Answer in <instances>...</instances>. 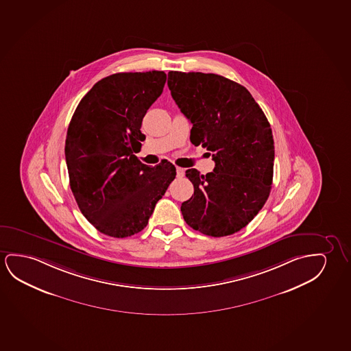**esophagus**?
Here are the masks:
<instances>
[{
  "instance_id": "esophagus-1",
  "label": "esophagus",
  "mask_w": 351,
  "mask_h": 351,
  "mask_svg": "<svg viewBox=\"0 0 351 351\" xmlns=\"http://www.w3.org/2000/svg\"><path fill=\"white\" fill-rule=\"evenodd\" d=\"M183 175H184V170L182 168H176V176L178 178H183Z\"/></svg>"
}]
</instances>
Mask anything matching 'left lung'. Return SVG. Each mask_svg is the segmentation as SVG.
<instances>
[{
  "label": "left lung",
  "instance_id": "left-lung-1",
  "mask_svg": "<svg viewBox=\"0 0 351 351\" xmlns=\"http://www.w3.org/2000/svg\"><path fill=\"white\" fill-rule=\"evenodd\" d=\"M168 86L193 124L191 141L213 152L215 169L204 176L189 169L192 198L181 213L189 227L210 237L239 232L269 197L274 168L270 124L249 90L215 73L170 71Z\"/></svg>",
  "mask_w": 351,
  "mask_h": 351
}]
</instances>
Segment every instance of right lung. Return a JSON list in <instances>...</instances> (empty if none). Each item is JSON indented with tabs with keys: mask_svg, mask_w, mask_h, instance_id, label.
Here are the masks:
<instances>
[{
	"mask_svg": "<svg viewBox=\"0 0 351 351\" xmlns=\"http://www.w3.org/2000/svg\"><path fill=\"white\" fill-rule=\"evenodd\" d=\"M164 71L121 72L83 97L67 129L65 157L73 197L95 228L113 238L141 232L176 176L171 162L137 159L141 123L160 97Z\"/></svg>",
	"mask_w": 351,
	"mask_h": 351,
	"instance_id": "1",
	"label": "right lung"
}]
</instances>
